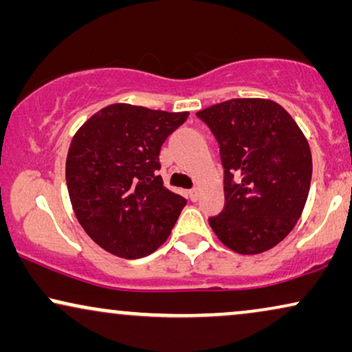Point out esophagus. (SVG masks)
Segmentation results:
<instances>
[{"mask_svg": "<svg viewBox=\"0 0 352 352\" xmlns=\"http://www.w3.org/2000/svg\"><path fill=\"white\" fill-rule=\"evenodd\" d=\"M188 198L191 199V201H198V198H199V190H198V188L190 190V191H188Z\"/></svg>", "mask_w": 352, "mask_h": 352, "instance_id": "34e87169", "label": "esophagus"}]
</instances>
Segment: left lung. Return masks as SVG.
Returning a JSON list of instances; mask_svg holds the SVG:
<instances>
[{"mask_svg":"<svg viewBox=\"0 0 352 352\" xmlns=\"http://www.w3.org/2000/svg\"><path fill=\"white\" fill-rule=\"evenodd\" d=\"M197 115L216 136L224 166L226 204L209 226L240 255L270 250L304 211L312 180L309 141L270 99H230Z\"/></svg>","mask_w":352,"mask_h":352,"instance_id":"8db88e82","label":"left lung"}]
</instances>
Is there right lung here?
I'll return each mask as SVG.
<instances>
[{
    "mask_svg": "<svg viewBox=\"0 0 352 352\" xmlns=\"http://www.w3.org/2000/svg\"><path fill=\"white\" fill-rule=\"evenodd\" d=\"M188 118L131 104L107 105L76 131L66 185L79 224L97 245L126 260L157 250L186 199L164 186L159 154Z\"/></svg>",
    "mask_w": 352,
    "mask_h": 352,
    "instance_id": "1",
    "label": "right lung"
}]
</instances>
